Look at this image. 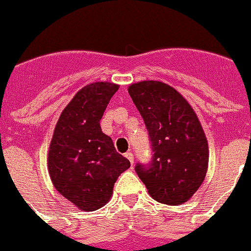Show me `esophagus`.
<instances>
[{
    "mask_svg": "<svg viewBox=\"0 0 251 251\" xmlns=\"http://www.w3.org/2000/svg\"><path fill=\"white\" fill-rule=\"evenodd\" d=\"M126 157H127L128 160H129L130 161V164H134V155H133V152L132 151H128V152H126Z\"/></svg>",
    "mask_w": 251,
    "mask_h": 251,
    "instance_id": "1",
    "label": "esophagus"
}]
</instances>
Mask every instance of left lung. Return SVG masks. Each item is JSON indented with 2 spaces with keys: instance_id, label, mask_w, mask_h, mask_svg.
<instances>
[{
  "instance_id": "1",
  "label": "left lung",
  "mask_w": 251,
  "mask_h": 251,
  "mask_svg": "<svg viewBox=\"0 0 251 251\" xmlns=\"http://www.w3.org/2000/svg\"><path fill=\"white\" fill-rule=\"evenodd\" d=\"M151 143L150 164L135 171L160 203H185L199 190L208 168V143L195 111L175 88L160 81L128 87Z\"/></svg>"
}]
</instances>
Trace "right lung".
<instances>
[{
	"mask_svg": "<svg viewBox=\"0 0 251 251\" xmlns=\"http://www.w3.org/2000/svg\"><path fill=\"white\" fill-rule=\"evenodd\" d=\"M118 88L113 82L86 85L64 108L54 129L48 154L50 178L56 191L78 209L103 207L118 176L130 166L100 126Z\"/></svg>",
	"mask_w": 251,
	"mask_h": 251,
	"instance_id": "obj_1",
	"label": "right lung"
}]
</instances>
